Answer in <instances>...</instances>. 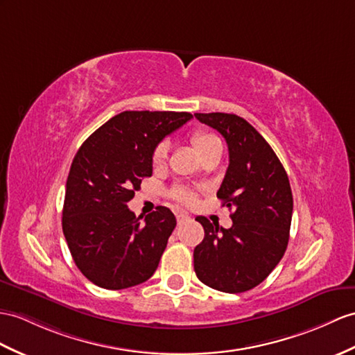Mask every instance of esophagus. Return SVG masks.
Returning <instances> with one entry per match:
<instances>
[{
	"label": "esophagus",
	"instance_id": "esophagus-1",
	"mask_svg": "<svg viewBox=\"0 0 355 355\" xmlns=\"http://www.w3.org/2000/svg\"><path fill=\"white\" fill-rule=\"evenodd\" d=\"M176 220H178V223H179V224H182V223L188 221V220H189V217H188L187 214H178V215H176Z\"/></svg>",
	"mask_w": 355,
	"mask_h": 355
}]
</instances>
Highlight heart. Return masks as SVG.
Segmentation results:
<instances>
[{
	"label": "heart",
	"mask_w": 355,
	"mask_h": 355,
	"mask_svg": "<svg viewBox=\"0 0 355 355\" xmlns=\"http://www.w3.org/2000/svg\"><path fill=\"white\" fill-rule=\"evenodd\" d=\"M191 144L200 158L206 157L207 153H211L214 150L221 149L220 138L209 131H203V129H198V131L193 132ZM167 157H168V144L162 141L153 149L152 164L155 167H161L162 164L167 161ZM171 196L175 197L178 202H182V203H191L194 200V194L185 188H175L173 189Z\"/></svg>",
	"instance_id": "heart-1"
}]
</instances>
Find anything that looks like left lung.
Instances as JSON below:
<instances>
[{"instance_id":"8db88e82","label":"left lung","mask_w":355,"mask_h":355,"mask_svg":"<svg viewBox=\"0 0 355 355\" xmlns=\"http://www.w3.org/2000/svg\"><path fill=\"white\" fill-rule=\"evenodd\" d=\"M224 137L229 167L217 197L233 207L232 227L196 220L205 238L194 248V271L206 286L227 293L253 289L286 252L293 198L277 155L245 119L226 112H196Z\"/></svg>"}]
</instances>
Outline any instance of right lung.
Returning <instances> with one entry per match:
<instances>
[{"instance_id":"right-lung-1","label":"right lung","mask_w":355,"mask_h":355,"mask_svg":"<svg viewBox=\"0 0 355 355\" xmlns=\"http://www.w3.org/2000/svg\"><path fill=\"white\" fill-rule=\"evenodd\" d=\"M193 114L123 111L83 143L66 182L63 233L73 262L99 288L126 289L150 279L176 218L166 206L135 217L128 202L152 176V153Z\"/></svg>"}]
</instances>
